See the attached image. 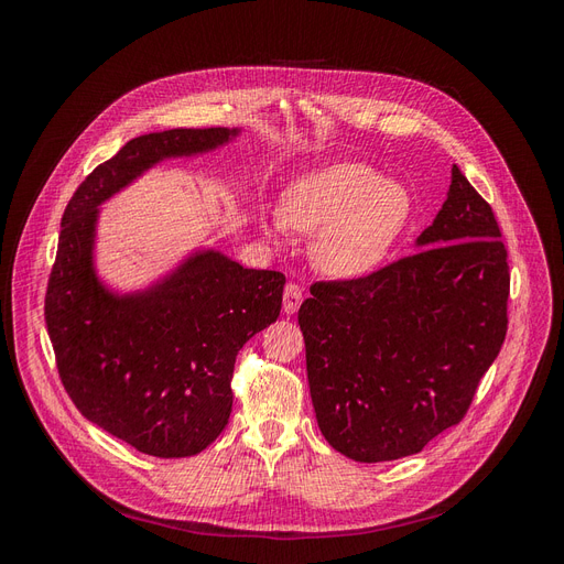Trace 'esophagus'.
<instances>
[{"mask_svg": "<svg viewBox=\"0 0 564 564\" xmlns=\"http://www.w3.org/2000/svg\"><path fill=\"white\" fill-rule=\"evenodd\" d=\"M301 301H303V289H301V284H296V282H289V284L284 286L282 311H284L286 315H294V313L299 311Z\"/></svg>", "mask_w": 564, "mask_h": 564, "instance_id": "esophagus-1", "label": "esophagus"}]
</instances>
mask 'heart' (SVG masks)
I'll list each match as a JSON object with an SVG mask.
<instances>
[{
    "label": "heart",
    "instance_id": "1",
    "mask_svg": "<svg viewBox=\"0 0 564 564\" xmlns=\"http://www.w3.org/2000/svg\"><path fill=\"white\" fill-rule=\"evenodd\" d=\"M412 218V195L357 162L332 164L286 187L282 209L263 216L278 235L292 228L315 235L313 261L332 278L355 280L377 270Z\"/></svg>",
    "mask_w": 564,
    "mask_h": 564
}]
</instances>
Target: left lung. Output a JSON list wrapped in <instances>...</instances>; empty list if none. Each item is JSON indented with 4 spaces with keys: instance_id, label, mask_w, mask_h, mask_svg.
I'll use <instances>...</instances> for the list:
<instances>
[{
    "instance_id": "8db88e82",
    "label": "left lung",
    "mask_w": 564,
    "mask_h": 564,
    "mask_svg": "<svg viewBox=\"0 0 564 564\" xmlns=\"http://www.w3.org/2000/svg\"><path fill=\"white\" fill-rule=\"evenodd\" d=\"M419 251L301 303L311 398L329 445L360 464L419 454L466 416L508 332L501 228L452 166Z\"/></svg>"
}]
</instances>
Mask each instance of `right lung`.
Listing matches in <instances>:
<instances>
[{"label": "right lung", "mask_w": 564, "mask_h": 564, "mask_svg": "<svg viewBox=\"0 0 564 564\" xmlns=\"http://www.w3.org/2000/svg\"><path fill=\"white\" fill-rule=\"evenodd\" d=\"M237 129H169L129 141L67 202L44 317L63 388L98 429L160 458L193 456L226 429L232 369L247 340L280 317L284 275L197 251L145 292L98 282V204L166 158L228 143Z\"/></svg>", "instance_id": "1"}]
</instances>
